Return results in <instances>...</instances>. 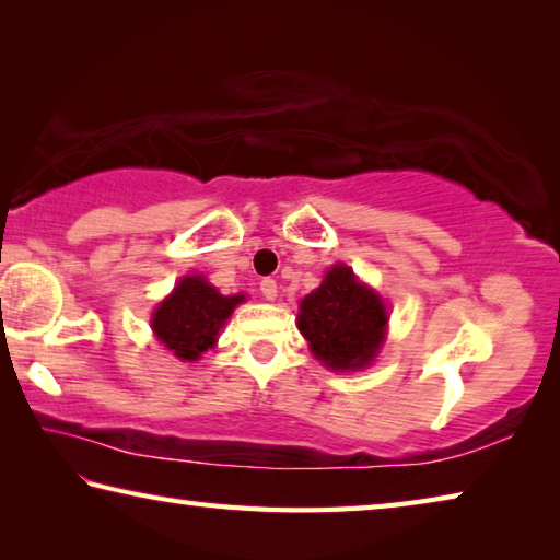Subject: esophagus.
<instances>
[{"label":"esophagus","instance_id":"1","mask_svg":"<svg viewBox=\"0 0 560 560\" xmlns=\"http://www.w3.org/2000/svg\"><path fill=\"white\" fill-rule=\"evenodd\" d=\"M259 291H261L264 299L273 301V299H277V281H273V279H261Z\"/></svg>","mask_w":560,"mask_h":560}]
</instances>
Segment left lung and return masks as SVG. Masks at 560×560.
<instances>
[{
	"instance_id": "obj_1",
	"label": "left lung",
	"mask_w": 560,
	"mask_h": 560,
	"mask_svg": "<svg viewBox=\"0 0 560 560\" xmlns=\"http://www.w3.org/2000/svg\"><path fill=\"white\" fill-rule=\"evenodd\" d=\"M385 326V301L346 264L330 267L320 287L299 303V330L311 353L330 371L371 365L383 348Z\"/></svg>"
}]
</instances>
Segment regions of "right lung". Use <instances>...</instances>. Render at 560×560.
Instances as JSON below:
<instances>
[{
	"mask_svg": "<svg viewBox=\"0 0 560 560\" xmlns=\"http://www.w3.org/2000/svg\"><path fill=\"white\" fill-rule=\"evenodd\" d=\"M242 301L244 293L222 296L200 273H187L155 308L150 326L170 353L192 363L217 343V334Z\"/></svg>",
	"mask_w": 560,
	"mask_h": 560,
	"instance_id": "obj_1",
	"label": "right lung"
}]
</instances>
